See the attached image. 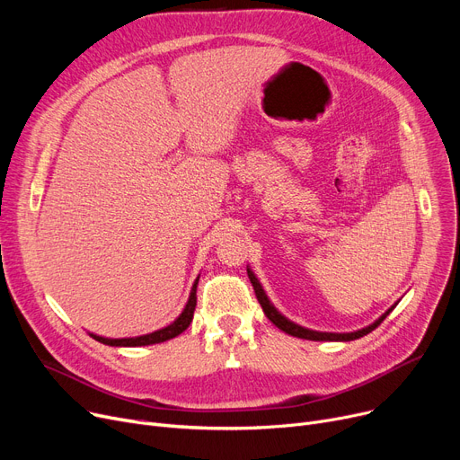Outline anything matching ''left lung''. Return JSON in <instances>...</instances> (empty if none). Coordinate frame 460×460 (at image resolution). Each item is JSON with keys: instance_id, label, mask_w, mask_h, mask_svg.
<instances>
[{"instance_id": "left-lung-1", "label": "left lung", "mask_w": 460, "mask_h": 460, "mask_svg": "<svg viewBox=\"0 0 460 460\" xmlns=\"http://www.w3.org/2000/svg\"><path fill=\"white\" fill-rule=\"evenodd\" d=\"M248 278H250V281H252V285H253V291H255V296H257V300H259V304H261V307H262V311H264V315H267L279 330H283L285 333H288V335H293V337H300V340H309V341H352V340H359V337H364V335H367L369 332H373L385 317L390 315V313L394 311V307H390L388 311L384 313V315L378 319V321H375L373 324H369L367 328H361V330H356V332H350V333H330V332H315V330H309V328H304V326H300V324H295L293 321H288L287 317H283L281 313L270 304V300H269V296L264 295V291H262V287H261V283H259V279L255 278V274L248 269Z\"/></svg>"}]
</instances>
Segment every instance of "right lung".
I'll return each mask as SVG.
<instances>
[{
    "label": "right lung",
    "mask_w": 460,
    "mask_h": 460,
    "mask_svg": "<svg viewBox=\"0 0 460 460\" xmlns=\"http://www.w3.org/2000/svg\"><path fill=\"white\" fill-rule=\"evenodd\" d=\"M198 281L199 278L196 279V283H193L191 291H190V298L182 309L181 315L162 330H156L153 333H147V335H139V337H125V340H108V337H101V335H94L91 333L93 340H96L99 343H104V345H110V347H145V345H155V343H164L167 340H173V337H177L179 333H182L191 319H193V309H196V304H198Z\"/></svg>",
    "instance_id": "1"
}]
</instances>
